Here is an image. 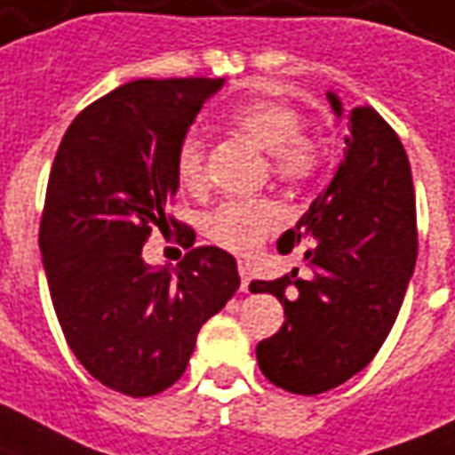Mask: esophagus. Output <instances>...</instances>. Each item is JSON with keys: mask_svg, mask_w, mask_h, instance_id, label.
Here are the masks:
<instances>
[{"mask_svg": "<svg viewBox=\"0 0 455 455\" xmlns=\"http://www.w3.org/2000/svg\"><path fill=\"white\" fill-rule=\"evenodd\" d=\"M239 276H241V291H249V283H251V268H249V264L239 261Z\"/></svg>", "mask_w": 455, "mask_h": 455, "instance_id": "esophagus-1", "label": "esophagus"}]
</instances>
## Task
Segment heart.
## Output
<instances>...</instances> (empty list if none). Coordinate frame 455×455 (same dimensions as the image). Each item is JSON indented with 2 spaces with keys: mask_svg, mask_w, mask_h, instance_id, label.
I'll return each instance as SVG.
<instances>
[{
  "mask_svg": "<svg viewBox=\"0 0 455 455\" xmlns=\"http://www.w3.org/2000/svg\"><path fill=\"white\" fill-rule=\"evenodd\" d=\"M231 126L268 151V169L286 187H304L321 169V149L304 132L301 111L279 101L259 99L241 104L228 116ZM176 176L188 191L206 187V141L202 132L188 129L176 144ZM281 206L268 196L231 199L204 216V234L216 246L234 253H251L279 224Z\"/></svg>",
  "mask_w": 455,
  "mask_h": 455,
  "instance_id": "obj_1",
  "label": "heart"
}]
</instances>
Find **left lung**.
<instances>
[{
    "mask_svg": "<svg viewBox=\"0 0 455 455\" xmlns=\"http://www.w3.org/2000/svg\"><path fill=\"white\" fill-rule=\"evenodd\" d=\"M341 116V101L329 94ZM344 159L299 224L279 241H301L308 276L299 268L276 281H251L274 293L286 321L256 346L259 369L283 391L314 396L366 369L386 341L416 267V196L406 149L371 107L348 111Z\"/></svg>",
    "mask_w": 455,
    "mask_h": 455,
    "instance_id": "left-lung-1",
    "label": "left lung"
}]
</instances>
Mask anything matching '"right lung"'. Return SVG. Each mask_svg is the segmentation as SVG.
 <instances>
[{"mask_svg":"<svg viewBox=\"0 0 455 455\" xmlns=\"http://www.w3.org/2000/svg\"><path fill=\"white\" fill-rule=\"evenodd\" d=\"M224 79H137L76 114L59 144L39 224L52 304L67 344L97 381L154 396L187 371L196 333L239 289L234 256L196 246L176 268H151V228L169 216L179 139Z\"/></svg>","mask_w":455,"mask_h":455,"instance_id":"right-lung-1","label":"right lung"}]
</instances>
